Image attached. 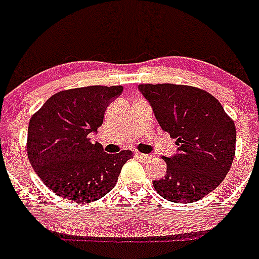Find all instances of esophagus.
<instances>
[{
    "label": "esophagus",
    "mask_w": 259,
    "mask_h": 259,
    "mask_svg": "<svg viewBox=\"0 0 259 259\" xmlns=\"http://www.w3.org/2000/svg\"><path fill=\"white\" fill-rule=\"evenodd\" d=\"M134 155H136L137 158H138V159H147V155H146V154L138 153V151H136V153H134Z\"/></svg>",
    "instance_id": "34e87169"
}]
</instances>
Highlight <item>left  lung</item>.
Segmentation results:
<instances>
[{"instance_id":"1","label":"left lung","mask_w":259,"mask_h":259,"mask_svg":"<svg viewBox=\"0 0 259 259\" xmlns=\"http://www.w3.org/2000/svg\"><path fill=\"white\" fill-rule=\"evenodd\" d=\"M160 127L177 140L179 153L163 156L166 177L154 180L164 199L197 201L227 177L236 154V126L220 101L204 89L179 84H140Z\"/></svg>"}]
</instances>
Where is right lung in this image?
I'll list each match as a JSON object with an SVG mask.
<instances>
[{
    "instance_id": "obj_1",
    "label": "right lung",
    "mask_w": 259,
    "mask_h": 259,
    "mask_svg": "<svg viewBox=\"0 0 259 259\" xmlns=\"http://www.w3.org/2000/svg\"><path fill=\"white\" fill-rule=\"evenodd\" d=\"M122 89L89 85L60 91L30 118L27 156L36 175L58 196L81 204L101 199L133 158L129 150L104 153L88 137L103 123L105 109Z\"/></svg>"
}]
</instances>
